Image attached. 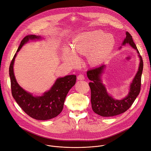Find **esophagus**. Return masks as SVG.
I'll list each match as a JSON object with an SVG mask.
<instances>
[{"label":"esophagus","mask_w":151,"mask_h":151,"mask_svg":"<svg viewBox=\"0 0 151 151\" xmlns=\"http://www.w3.org/2000/svg\"><path fill=\"white\" fill-rule=\"evenodd\" d=\"M78 80H83V79H85V77H84V76H83V75L80 74V75H78Z\"/></svg>","instance_id":"esophagus-1"}]
</instances>
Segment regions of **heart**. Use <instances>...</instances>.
Segmentation results:
<instances>
[{
  "label": "heart",
  "instance_id": "1",
  "mask_svg": "<svg viewBox=\"0 0 151 151\" xmlns=\"http://www.w3.org/2000/svg\"><path fill=\"white\" fill-rule=\"evenodd\" d=\"M72 49L63 47V60L71 66H75L78 59L73 52L83 55L89 52V60L94 64L104 61L111 53L115 45V39L110 34L99 31H85L76 34L72 41Z\"/></svg>",
  "mask_w": 151,
  "mask_h": 151
}]
</instances>
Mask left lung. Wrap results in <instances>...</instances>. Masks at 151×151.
I'll return each instance as SVG.
<instances>
[{"label":"left lung","instance_id":"left-lung-1","mask_svg":"<svg viewBox=\"0 0 151 151\" xmlns=\"http://www.w3.org/2000/svg\"><path fill=\"white\" fill-rule=\"evenodd\" d=\"M126 35L122 45L126 44H130L136 50L140 60L138 70L130 85V89L127 96L121 99H116L108 93L101 79L106 67V65L103 64L89 70L86 73L88 79L91 81L89 85L91 88L92 109L94 113L103 117L114 116L127 111L134 103L140 91L141 77L143 68L142 58L131 35L128 32H126ZM121 48L122 47L120 48Z\"/></svg>","mask_w":151,"mask_h":151}]
</instances>
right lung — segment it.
I'll use <instances>...</instances> for the list:
<instances>
[{
  "instance_id": "obj_1",
  "label": "right lung",
  "mask_w": 151,
  "mask_h": 151,
  "mask_svg": "<svg viewBox=\"0 0 151 151\" xmlns=\"http://www.w3.org/2000/svg\"><path fill=\"white\" fill-rule=\"evenodd\" d=\"M40 39L41 37L35 35H28L22 39L11 63L9 76L12 94L19 107L31 117L46 120L56 117L62 112L66 95L76 83V76L71 75L58 78L52 88L41 96H34L19 86L14 72V65L17 53L29 40Z\"/></svg>"
}]
</instances>
